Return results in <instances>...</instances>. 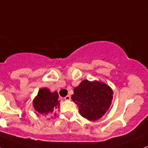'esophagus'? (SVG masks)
<instances>
[{
	"instance_id": "esophagus-1",
	"label": "esophagus",
	"mask_w": 148,
	"mask_h": 148,
	"mask_svg": "<svg viewBox=\"0 0 148 148\" xmlns=\"http://www.w3.org/2000/svg\"><path fill=\"white\" fill-rule=\"evenodd\" d=\"M70 98H71V97H70V95H67V96H66L65 97H64V99H65V100L68 101V100H70Z\"/></svg>"
}]
</instances>
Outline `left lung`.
Returning a JSON list of instances; mask_svg holds the SVG:
<instances>
[{
    "instance_id": "1",
    "label": "left lung",
    "mask_w": 148,
    "mask_h": 148,
    "mask_svg": "<svg viewBox=\"0 0 148 148\" xmlns=\"http://www.w3.org/2000/svg\"><path fill=\"white\" fill-rule=\"evenodd\" d=\"M73 91L72 100L78 105L81 116L88 121L99 120L109 110L113 91L105 83L84 80Z\"/></svg>"
}]
</instances>
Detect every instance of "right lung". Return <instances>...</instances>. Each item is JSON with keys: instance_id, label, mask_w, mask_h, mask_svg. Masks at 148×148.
Segmentation results:
<instances>
[{"instance_id": "1", "label": "right lung", "mask_w": 148, "mask_h": 148, "mask_svg": "<svg viewBox=\"0 0 148 148\" xmlns=\"http://www.w3.org/2000/svg\"><path fill=\"white\" fill-rule=\"evenodd\" d=\"M59 94L57 91L51 92L48 88H41L39 89L37 96L34 98L33 106L35 110L41 115H51L60 108V101L59 100Z\"/></svg>"}]
</instances>
